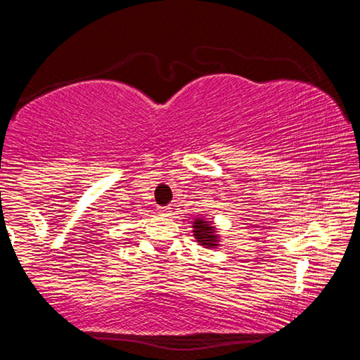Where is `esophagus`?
<instances>
[{"label": "esophagus", "mask_w": 360, "mask_h": 360, "mask_svg": "<svg viewBox=\"0 0 360 360\" xmlns=\"http://www.w3.org/2000/svg\"><path fill=\"white\" fill-rule=\"evenodd\" d=\"M169 212H172V208H169V206H160V208H158V214L162 216H168Z\"/></svg>", "instance_id": "obj_1"}]
</instances>
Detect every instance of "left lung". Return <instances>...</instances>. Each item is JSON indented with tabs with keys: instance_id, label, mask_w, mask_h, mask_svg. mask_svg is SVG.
<instances>
[{
	"instance_id": "obj_1",
	"label": "left lung",
	"mask_w": 360,
	"mask_h": 360,
	"mask_svg": "<svg viewBox=\"0 0 360 360\" xmlns=\"http://www.w3.org/2000/svg\"><path fill=\"white\" fill-rule=\"evenodd\" d=\"M193 236L198 241V245L205 248H216L219 246V236L216 235V230L212 225L205 221V219H195L193 221Z\"/></svg>"
}]
</instances>
